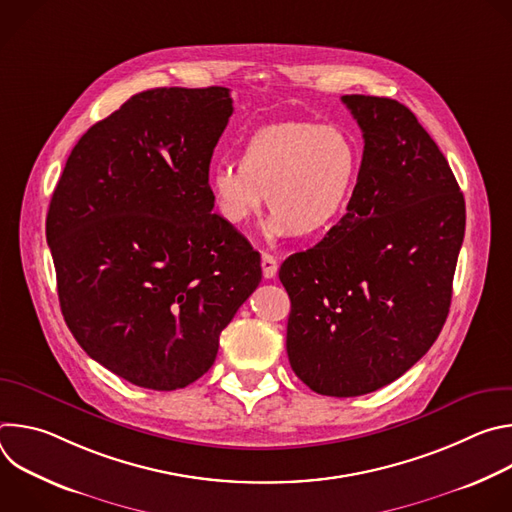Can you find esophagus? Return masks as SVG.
I'll return each instance as SVG.
<instances>
[{"label":"esophagus","mask_w":512,"mask_h":512,"mask_svg":"<svg viewBox=\"0 0 512 512\" xmlns=\"http://www.w3.org/2000/svg\"><path fill=\"white\" fill-rule=\"evenodd\" d=\"M261 269H263V277L265 279H273L275 273H277V261L273 255L269 253H263L261 255Z\"/></svg>","instance_id":"obj_1"}]
</instances>
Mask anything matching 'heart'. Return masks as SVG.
Here are the masks:
<instances>
[{"instance_id":"obj_1","label":"heart","mask_w":512,"mask_h":512,"mask_svg":"<svg viewBox=\"0 0 512 512\" xmlns=\"http://www.w3.org/2000/svg\"><path fill=\"white\" fill-rule=\"evenodd\" d=\"M358 174L360 148L346 129L285 121L253 131L241 143L239 164H214L208 190L216 212L233 227L245 225L267 200L269 235L318 239L340 223Z\"/></svg>"}]
</instances>
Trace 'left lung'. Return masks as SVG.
<instances>
[{
  "mask_svg": "<svg viewBox=\"0 0 512 512\" xmlns=\"http://www.w3.org/2000/svg\"><path fill=\"white\" fill-rule=\"evenodd\" d=\"M364 137L356 190L340 223L291 255L279 279L291 300L287 356L328 397L373 393L440 336L466 229L456 176L399 101L344 95Z\"/></svg>",
  "mask_w": 512,
  "mask_h": 512,
  "instance_id": "8db88e82",
  "label": "left lung"
}]
</instances>
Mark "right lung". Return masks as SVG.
<instances>
[{"label": "right lung", "mask_w": 512, "mask_h": 512, "mask_svg": "<svg viewBox=\"0 0 512 512\" xmlns=\"http://www.w3.org/2000/svg\"><path fill=\"white\" fill-rule=\"evenodd\" d=\"M233 99L225 87L133 95L70 152L46 241L64 322L117 377L184 389L261 281V255L212 214V152Z\"/></svg>", "instance_id": "add662e5"}]
</instances>
